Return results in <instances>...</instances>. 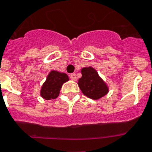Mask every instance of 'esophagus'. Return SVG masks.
Returning a JSON list of instances; mask_svg holds the SVG:
<instances>
[{
  "label": "esophagus",
  "instance_id": "obj_1",
  "mask_svg": "<svg viewBox=\"0 0 152 152\" xmlns=\"http://www.w3.org/2000/svg\"><path fill=\"white\" fill-rule=\"evenodd\" d=\"M70 79L73 80V81H76V80H77V77H76V75H75V74H71V75H70Z\"/></svg>",
  "mask_w": 152,
  "mask_h": 152
}]
</instances>
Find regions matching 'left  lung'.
<instances>
[{
	"mask_svg": "<svg viewBox=\"0 0 152 152\" xmlns=\"http://www.w3.org/2000/svg\"><path fill=\"white\" fill-rule=\"evenodd\" d=\"M81 72L82 77L77 85L83 94L91 99L98 100L109 93V87L94 68L83 67Z\"/></svg>",
	"mask_w": 152,
	"mask_h": 152,
	"instance_id": "1",
	"label": "left lung"
}]
</instances>
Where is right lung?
Returning a JSON list of instances; mask_svg holds the SVG:
<instances>
[{
  "label": "right lung",
  "instance_id": "obj_1",
  "mask_svg": "<svg viewBox=\"0 0 152 152\" xmlns=\"http://www.w3.org/2000/svg\"><path fill=\"white\" fill-rule=\"evenodd\" d=\"M69 81V77L65 73L51 70L40 89V96L45 100L55 99L59 95V91L63 83Z\"/></svg>",
  "mask_w": 152,
  "mask_h": 152
}]
</instances>
